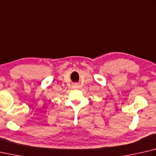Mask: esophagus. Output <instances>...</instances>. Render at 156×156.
I'll use <instances>...</instances> for the list:
<instances>
[{
	"instance_id": "esophagus-1",
	"label": "esophagus",
	"mask_w": 156,
	"mask_h": 156,
	"mask_svg": "<svg viewBox=\"0 0 156 156\" xmlns=\"http://www.w3.org/2000/svg\"><path fill=\"white\" fill-rule=\"evenodd\" d=\"M73 87H74V88H78V84H74L73 85Z\"/></svg>"
}]
</instances>
